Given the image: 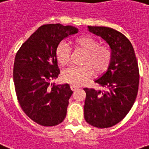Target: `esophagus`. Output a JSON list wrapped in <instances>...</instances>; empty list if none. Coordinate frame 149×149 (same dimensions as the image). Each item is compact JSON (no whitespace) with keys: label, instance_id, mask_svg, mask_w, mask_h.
<instances>
[{"label":"esophagus","instance_id":"34e87169","mask_svg":"<svg viewBox=\"0 0 149 149\" xmlns=\"http://www.w3.org/2000/svg\"><path fill=\"white\" fill-rule=\"evenodd\" d=\"M79 88H80L79 86L73 85V84H72V85H71V89L72 90V91H76V90Z\"/></svg>","mask_w":149,"mask_h":149}]
</instances>
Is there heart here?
Returning a JSON list of instances; mask_svg holds the SVG:
<instances>
[{"label":"heart","instance_id":"b5f03b06","mask_svg":"<svg viewBox=\"0 0 149 149\" xmlns=\"http://www.w3.org/2000/svg\"><path fill=\"white\" fill-rule=\"evenodd\" d=\"M77 50L84 53L81 61L82 66L70 67L62 73L65 81L73 85H80L93 75L102 74L108 69L112 61V50L108 46L100 45V42L91 36H81L72 42ZM71 49L66 43H61L56 49V59L61 65H68L70 60Z\"/></svg>","mask_w":149,"mask_h":149}]
</instances>
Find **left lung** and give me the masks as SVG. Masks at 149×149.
I'll use <instances>...</instances> for the list:
<instances>
[{
    "label": "left lung",
    "instance_id": "left-lung-1",
    "mask_svg": "<svg viewBox=\"0 0 149 149\" xmlns=\"http://www.w3.org/2000/svg\"><path fill=\"white\" fill-rule=\"evenodd\" d=\"M88 27L109 44L113 56L107 71L95 80L106 91L84 88V118L94 127H111L126 116L135 102L139 85L138 64L132 44L123 34L111 27Z\"/></svg>",
    "mask_w": 149,
    "mask_h": 149
}]
</instances>
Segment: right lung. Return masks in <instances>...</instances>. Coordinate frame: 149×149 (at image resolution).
Masks as SVG:
<instances>
[{
	"label": "right lung",
	"mask_w": 149,
	"mask_h": 149,
	"mask_svg": "<svg viewBox=\"0 0 149 149\" xmlns=\"http://www.w3.org/2000/svg\"><path fill=\"white\" fill-rule=\"evenodd\" d=\"M78 29L60 24H45L30 36L16 53L13 80L22 110L38 125L54 126L65 119L73 91L69 84L54 85L60 74L56 49Z\"/></svg>",
	"instance_id": "obj_1"
}]
</instances>
